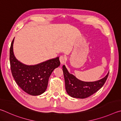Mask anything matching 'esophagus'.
<instances>
[{
    "label": "esophagus",
    "mask_w": 121,
    "mask_h": 121,
    "mask_svg": "<svg viewBox=\"0 0 121 121\" xmlns=\"http://www.w3.org/2000/svg\"><path fill=\"white\" fill-rule=\"evenodd\" d=\"M59 60H60V64H64L65 63V57L63 56H61L59 57Z\"/></svg>",
    "instance_id": "1"
}]
</instances>
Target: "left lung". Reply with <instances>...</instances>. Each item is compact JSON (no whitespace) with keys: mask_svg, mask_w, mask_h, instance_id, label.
<instances>
[{"mask_svg":"<svg viewBox=\"0 0 121 121\" xmlns=\"http://www.w3.org/2000/svg\"><path fill=\"white\" fill-rule=\"evenodd\" d=\"M65 89L69 96L75 98L84 99L90 96L100 89L105 83L109 72L104 78L92 82L81 81L69 72L65 65L63 66Z\"/></svg>","mask_w":121,"mask_h":121,"instance_id":"1","label":"left lung"}]
</instances>
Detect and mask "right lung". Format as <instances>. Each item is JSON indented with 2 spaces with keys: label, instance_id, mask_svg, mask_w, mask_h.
Wrapping results in <instances>:
<instances>
[{
  "label": "right lung",
  "instance_id": "obj_1",
  "mask_svg": "<svg viewBox=\"0 0 121 121\" xmlns=\"http://www.w3.org/2000/svg\"><path fill=\"white\" fill-rule=\"evenodd\" d=\"M14 38L10 48L9 59L12 73L15 81L22 89L32 96H39L45 92L48 80L54 69L60 65L59 57L35 65H26L15 56Z\"/></svg>",
  "mask_w": 121,
  "mask_h": 121
}]
</instances>
